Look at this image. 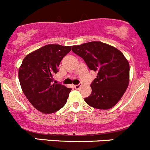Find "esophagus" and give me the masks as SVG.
I'll list each match as a JSON object with an SVG mask.
<instances>
[{
    "label": "esophagus",
    "mask_w": 150,
    "mask_h": 150,
    "mask_svg": "<svg viewBox=\"0 0 150 150\" xmlns=\"http://www.w3.org/2000/svg\"><path fill=\"white\" fill-rule=\"evenodd\" d=\"M80 87H81L80 85H74V88H75V89H76V90L79 89V88H80Z\"/></svg>",
    "instance_id": "esophagus-1"
}]
</instances>
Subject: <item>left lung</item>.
<instances>
[{
    "mask_svg": "<svg viewBox=\"0 0 150 150\" xmlns=\"http://www.w3.org/2000/svg\"><path fill=\"white\" fill-rule=\"evenodd\" d=\"M86 62L91 71L98 72L91 84L92 93L85 101L96 109L108 110L122 99L129 82V65L115 47L92 41L71 48Z\"/></svg>",
    "mask_w": 150,
    "mask_h": 150,
    "instance_id": "obj_1",
    "label": "left lung"
}]
</instances>
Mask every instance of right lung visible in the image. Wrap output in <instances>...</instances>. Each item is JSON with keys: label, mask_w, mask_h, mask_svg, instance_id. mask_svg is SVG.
<instances>
[{"label": "right lung", "mask_w": 150, "mask_h": 150, "mask_svg": "<svg viewBox=\"0 0 150 150\" xmlns=\"http://www.w3.org/2000/svg\"><path fill=\"white\" fill-rule=\"evenodd\" d=\"M71 46L48 44L28 54L18 71L21 88L30 103L40 112L53 113L66 104L71 89L53 83L62 58Z\"/></svg>", "instance_id": "1"}]
</instances>
